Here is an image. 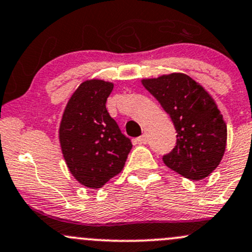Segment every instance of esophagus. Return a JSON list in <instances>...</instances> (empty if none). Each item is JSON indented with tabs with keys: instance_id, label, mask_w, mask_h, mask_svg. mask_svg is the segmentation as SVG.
Wrapping results in <instances>:
<instances>
[{
	"instance_id": "1",
	"label": "esophagus",
	"mask_w": 252,
	"mask_h": 252,
	"mask_svg": "<svg viewBox=\"0 0 252 252\" xmlns=\"http://www.w3.org/2000/svg\"><path fill=\"white\" fill-rule=\"evenodd\" d=\"M137 142H140V144H147V136L146 135H141L140 137H137Z\"/></svg>"
}]
</instances>
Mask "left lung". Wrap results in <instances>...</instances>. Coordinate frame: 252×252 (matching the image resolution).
I'll list each match as a JSON object with an SVG mask.
<instances>
[{
	"instance_id": "1",
	"label": "left lung",
	"mask_w": 252,
	"mask_h": 252,
	"mask_svg": "<svg viewBox=\"0 0 252 252\" xmlns=\"http://www.w3.org/2000/svg\"><path fill=\"white\" fill-rule=\"evenodd\" d=\"M142 86L170 116L176 146L163 157L171 170L186 179L203 180L219 166L227 144V126L215 100L185 73L145 78Z\"/></svg>"
}]
</instances>
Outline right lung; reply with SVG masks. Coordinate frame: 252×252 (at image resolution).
<instances>
[{"label": "right lung", "mask_w": 252, "mask_h": 252, "mask_svg": "<svg viewBox=\"0 0 252 252\" xmlns=\"http://www.w3.org/2000/svg\"><path fill=\"white\" fill-rule=\"evenodd\" d=\"M113 83L88 79L79 84L63 110L59 141L72 176L88 189H101L123 170L130 139L106 110Z\"/></svg>", "instance_id": "add662e5"}]
</instances>
